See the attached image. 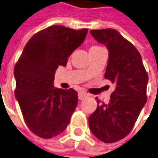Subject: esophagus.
Returning <instances> with one entry per match:
<instances>
[{
  "mask_svg": "<svg viewBox=\"0 0 158 158\" xmlns=\"http://www.w3.org/2000/svg\"><path fill=\"white\" fill-rule=\"evenodd\" d=\"M88 94L87 92H85V91H79V100H83V99H85V98H88Z\"/></svg>",
  "mask_w": 158,
  "mask_h": 158,
  "instance_id": "esophagus-1",
  "label": "esophagus"
}]
</instances>
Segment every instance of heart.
<instances>
[{"mask_svg": "<svg viewBox=\"0 0 158 158\" xmlns=\"http://www.w3.org/2000/svg\"><path fill=\"white\" fill-rule=\"evenodd\" d=\"M96 48H98V46H92V47L90 48V50H91V49H96Z\"/></svg>", "mask_w": 158, "mask_h": 158, "instance_id": "heart-1", "label": "heart"}]
</instances>
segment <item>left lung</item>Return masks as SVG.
Here are the masks:
<instances>
[{"mask_svg":"<svg viewBox=\"0 0 158 158\" xmlns=\"http://www.w3.org/2000/svg\"><path fill=\"white\" fill-rule=\"evenodd\" d=\"M90 34L109 52L105 78L116 86L108 104L98 101L89 116L91 132L105 143H114L131 132L147 102L148 76L140 53L113 28L91 30ZM98 99V98H96Z\"/></svg>","mask_w":158,"mask_h":158,"instance_id":"obj_1","label":"left lung"}]
</instances>
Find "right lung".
Instances as JSON below:
<instances>
[{
    "instance_id": "add662e5",
    "label": "right lung",
    "mask_w": 158,
    "mask_h": 158,
    "mask_svg": "<svg viewBox=\"0 0 158 158\" xmlns=\"http://www.w3.org/2000/svg\"><path fill=\"white\" fill-rule=\"evenodd\" d=\"M88 29L51 26L35 34L16 63L15 97L25 123L34 134L51 139L69 124L78 104V93L53 87L55 70L84 42Z\"/></svg>"
}]
</instances>
